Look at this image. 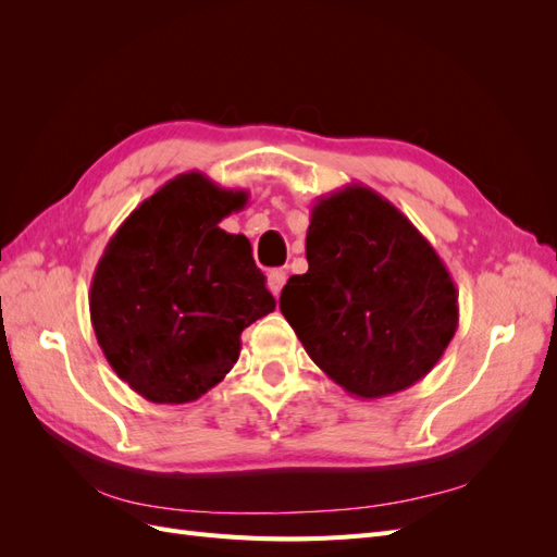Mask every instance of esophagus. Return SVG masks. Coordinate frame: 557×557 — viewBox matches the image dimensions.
<instances>
[{
	"instance_id": "obj_1",
	"label": "esophagus",
	"mask_w": 557,
	"mask_h": 557,
	"mask_svg": "<svg viewBox=\"0 0 557 557\" xmlns=\"http://www.w3.org/2000/svg\"><path fill=\"white\" fill-rule=\"evenodd\" d=\"M285 281H288V272H285V269H274V272H269V276H267V288L272 290L274 297H278Z\"/></svg>"
}]
</instances>
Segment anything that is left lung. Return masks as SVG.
Masks as SVG:
<instances>
[{
    "label": "left lung",
    "instance_id": "obj_1",
    "mask_svg": "<svg viewBox=\"0 0 557 557\" xmlns=\"http://www.w3.org/2000/svg\"><path fill=\"white\" fill-rule=\"evenodd\" d=\"M309 272L278 307L309 358L360 399L407 391L458 330V290L432 244L364 185L320 197L307 232Z\"/></svg>",
    "mask_w": 557,
    "mask_h": 557
}]
</instances>
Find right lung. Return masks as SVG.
I'll list each match as a JSON object with an SVG mask.
<instances>
[{
    "label": "right lung",
    "instance_id": "add662e5",
    "mask_svg": "<svg viewBox=\"0 0 557 557\" xmlns=\"http://www.w3.org/2000/svg\"><path fill=\"white\" fill-rule=\"evenodd\" d=\"M248 193L178 174L117 227L90 283L104 358L156 404L195 401L239 360L242 332L276 309L244 234L218 227Z\"/></svg>",
    "mask_w": 557,
    "mask_h": 557
}]
</instances>
